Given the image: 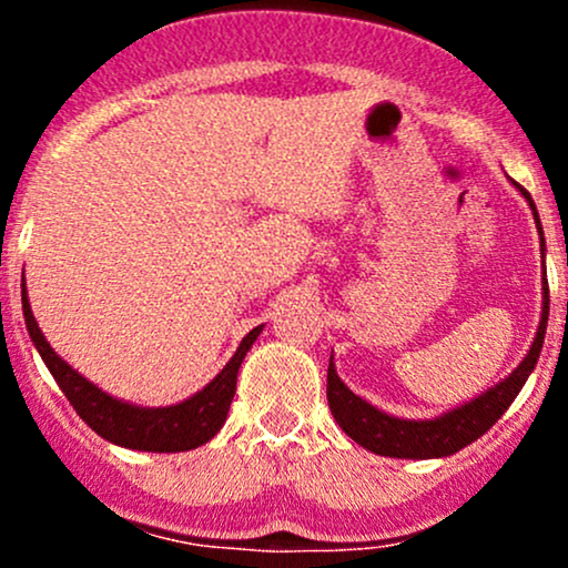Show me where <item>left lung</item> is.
Instances as JSON below:
<instances>
[{"label": "left lung", "instance_id": "left-lung-1", "mask_svg": "<svg viewBox=\"0 0 568 568\" xmlns=\"http://www.w3.org/2000/svg\"><path fill=\"white\" fill-rule=\"evenodd\" d=\"M520 189V186H518ZM524 197L529 200L537 230L542 234V224H539L537 207L529 197L526 189H520ZM545 243V237H542ZM547 315H550V291L547 283H542V321H539L537 336H534L529 352L520 361V366L513 371L507 379H501L494 387H488L484 395L473 397L465 406H456L446 414L435 416V419H400V416H389L363 400L352 389L338 379L334 368V357L328 363V406L338 427L349 435L357 446L368 448V452L379 456H395V459H440V456H452L478 440L486 429L494 427V422L510 408V403L524 389L526 379L537 366L539 352L545 344L547 331Z\"/></svg>", "mask_w": 568, "mask_h": 568}]
</instances>
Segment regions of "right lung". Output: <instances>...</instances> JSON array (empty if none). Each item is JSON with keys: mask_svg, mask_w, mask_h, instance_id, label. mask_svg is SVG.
Here are the masks:
<instances>
[{"mask_svg": "<svg viewBox=\"0 0 568 568\" xmlns=\"http://www.w3.org/2000/svg\"><path fill=\"white\" fill-rule=\"evenodd\" d=\"M23 302V317L26 328H29L31 342L39 355H42L44 366L50 368L58 387L63 389V395L69 397V403L74 406L77 414L82 416V422L90 429H95L103 440L116 443V446L135 448V452H154V454H175V452H189V448H197L202 443H207L213 435L224 427L226 414H230L234 389H237V371L243 366L245 352L253 347L258 334L264 331V325L247 334L234 355L230 357L221 374L213 382H207L200 393H194L186 400L175 403V406L165 408H146V406H133L128 400H116L109 393H103L101 387H95L93 382H88L80 371H74L63 361L58 352L50 347L48 338L34 321V312H31L29 293H26V283L21 291Z\"/></svg>", "mask_w": 568, "mask_h": 568, "instance_id": "obj_1", "label": "right lung"}]
</instances>
